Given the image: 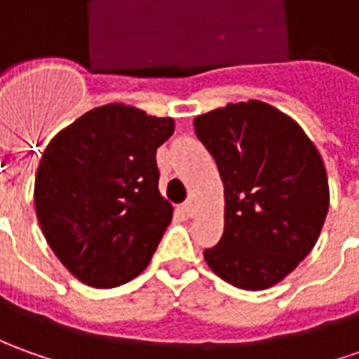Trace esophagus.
<instances>
[{"mask_svg": "<svg viewBox=\"0 0 359 359\" xmlns=\"http://www.w3.org/2000/svg\"><path fill=\"white\" fill-rule=\"evenodd\" d=\"M182 212H184L187 216H190V218H192V216L196 214V202H194V200H187V202L182 204Z\"/></svg>", "mask_w": 359, "mask_h": 359, "instance_id": "obj_1", "label": "esophagus"}]
</instances>
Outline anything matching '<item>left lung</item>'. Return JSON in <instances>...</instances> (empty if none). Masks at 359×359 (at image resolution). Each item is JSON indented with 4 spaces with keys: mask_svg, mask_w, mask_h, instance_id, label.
<instances>
[{
    "mask_svg": "<svg viewBox=\"0 0 359 359\" xmlns=\"http://www.w3.org/2000/svg\"><path fill=\"white\" fill-rule=\"evenodd\" d=\"M224 182V236L204 259L245 291L283 281L311 253L330 192L323 157L301 126L265 102L228 104L194 119Z\"/></svg>",
    "mask_w": 359,
    "mask_h": 359,
    "instance_id": "8db88e82",
    "label": "left lung"
}]
</instances>
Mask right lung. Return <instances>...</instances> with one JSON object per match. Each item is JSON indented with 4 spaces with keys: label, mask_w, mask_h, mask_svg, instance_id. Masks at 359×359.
<instances>
[{
    "label": "right lung",
    "mask_w": 359,
    "mask_h": 359,
    "mask_svg": "<svg viewBox=\"0 0 359 359\" xmlns=\"http://www.w3.org/2000/svg\"><path fill=\"white\" fill-rule=\"evenodd\" d=\"M175 131L123 104L90 109L46 145L35 210L50 250L76 279L109 289L137 277L172 218L157 147Z\"/></svg>",
    "instance_id": "obj_1"
}]
</instances>
